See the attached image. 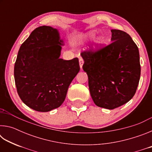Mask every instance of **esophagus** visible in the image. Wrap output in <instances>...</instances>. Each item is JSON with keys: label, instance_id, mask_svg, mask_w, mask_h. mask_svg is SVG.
Returning a JSON list of instances; mask_svg holds the SVG:
<instances>
[{"label": "esophagus", "instance_id": "1", "mask_svg": "<svg viewBox=\"0 0 152 152\" xmlns=\"http://www.w3.org/2000/svg\"><path fill=\"white\" fill-rule=\"evenodd\" d=\"M83 64H84V60L81 58H79V64H80V68H82V66H83Z\"/></svg>", "mask_w": 152, "mask_h": 152}]
</instances>
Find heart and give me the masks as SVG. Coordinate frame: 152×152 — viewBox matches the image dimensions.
<instances>
[{"label":"heart","mask_w":152,"mask_h":152,"mask_svg":"<svg viewBox=\"0 0 152 152\" xmlns=\"http://www.w3.org/2000/svg\"><path fill=\"white\" fill-rule=\"evenodd\" d=\"M94 36H95V32L91 31L86 35V38H87V39H92V38H93L94 37ZM101 42H102V39H101V37L97 38V39L95 40V44H96V45H99Z\"/></svg>","instance_id":"1"}]
</instances>
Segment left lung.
I'll use <instances>...</instances> for the list:
<instances>
[{
    "mask_svg": "<svg viewBox=\"0 0 152 152\" xmlns=\"http://www.w3.org/2000/svg\"><path fill=\"white\" fill-rule=\"evenodd\" d=\"M111 43L81 53L90 92L96 106L114 109L129 101L140 78V53L130 35L111 29Z\"/></svg>",
    "mask_w": 152,
    "mask_h": 152,
    "instance_id": "obj_1",
    "label": "left lung"
}]
</instances>
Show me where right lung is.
<instances>
[{
    "label": "right lung",
    "mask_w": 152,
    "mask_h": 152,
    "mask_svg": "<svg viewBox=\"0 0 152 152\" xmlns=\"http://www.w3.org/2000/svg\"><path fill=\"white\" fill-rule=\"evenodd\" d=\"M61 45L57 29L36 28L20 45L14 68L15 85L24 103L39 112L58 108L80 71L78 59L60 58Z\"/></svg>",
    "instance_id": "right-lung-1"
}]
</instances>
